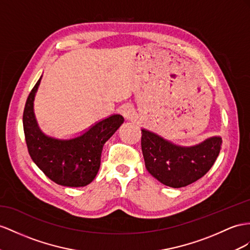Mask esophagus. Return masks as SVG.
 I'll return each mask as SVG.
<instances>
[{"instance_id": "1", "label": "esophagus", "mask_w": 250, "mask_h": 250, "mask_svg": "<svg viewBox=\"0 0 250 250\" xmlns=\"http://www.w3.org/2000/svg\"><path fill=\"white\" fill-rule=\"evenodd\" d=\"M121 114L125 119H133L134 116H135V111L131 105H125L121 110Z\"/></svg>"}]
</instances>
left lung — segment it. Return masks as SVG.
<instances>
[{"instance_id": "1", "label": "left lung", "mask_w": 250, "mask_h": 250, "mask_svg": "<svg viewBox=\"0 0 250 250\" xmlns=\"http://www.w3.org/2000/svg\"><path fill=\"white\" fill-rule=\"evenodd\" d=\"M221 146L222 138L214 136L196 146H182L142 129L146 170L157 181L172 188L186 187L206 174L219 156Z\"/></svg>"}]
</instances>
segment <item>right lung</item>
I'll list each match as a JSON object with an SVG mask.
<instances>
[{
	"label": "right lung",
	"instance_id": "1",
	"mask_svg": "<svg viewBox=\"0 0 250 250\" xmlns=\"http://www.w3.org/2000/svg\"><path fill=\"white\" fill-rule=\"evenodd\" d=\"M40 81L41 78L29 93L23 113V127L29 155L43 173L56 184L84 187L98 173L104 145L125 119L121 115L115 114L94 125L78 137H49L40 130L34 113V100Z\"/></svg>",
	"mask_w": 250,
	"mask_h": 250
}]
</instances>
